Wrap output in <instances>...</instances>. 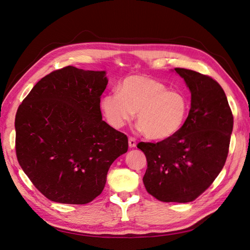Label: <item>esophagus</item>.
I'll return each mask as SVG.
<instances>
[{"instance_id":"esophagus-1","label":"esophagus","mask_w":250,"mask_h":250,"mask_svg":"<svg viewBox=\"0 0 250 250\" xmlns=\"http://www.w3.org/2000/svg\"><path fill=\"white\" fill-rule=\"evenodd\" d=\"M128 145H129L130 148H134L135 146H137V141H135L134 138H129L128 139Z\"/></svg>"}]
</instances>
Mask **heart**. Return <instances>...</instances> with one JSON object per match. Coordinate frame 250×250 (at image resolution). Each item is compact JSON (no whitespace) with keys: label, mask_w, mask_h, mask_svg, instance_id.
<instances>
[{"label":"heart","mask_w":250,"mask_h":250,"mask_svg":"<svg viewBox=\"0 0 250 250\" xmlns=\"http://www.w3.org/2000/svg\"><path fill=\"white\" fill-rule=\"evenodd\" d=\"M190 101L178 89H168L162 82L146 76H130L124 79L119 92L106 94L101 108L108 123L121 128L129 122L138 111L141 130L151 140L173 137L183 128Z\"/></svg>","instance_id":"b5f03b06"}]
</instances>
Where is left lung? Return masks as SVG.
Segmentation results:
<instances>
[{"label":"left lung","instance_id":"obj_1","mask_svg":"<svg viewBox=\"0 0 250 250\" xmlns=\"http://www.w3.org/2000/svg\"><path fill=\"white\" fill-rule=\"evenodd\" d=\"M191 92V108L183 128L156 144L139 143L147 158L146 190L164 202L193 201L221 172L229 154L233 117L228 98L214 79L174 69Z\"/></svg>","mask_w":250,"mask_h":250}]
</instances>
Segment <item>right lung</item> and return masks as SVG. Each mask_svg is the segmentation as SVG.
I'll return each instance as SVG.
<instances>
[{
  "instance_id": "1",
  "label": "right lung",
  "mask_w": 250,
  "mask_h": 250,
  "mask_svg": "<svg viewBox=\"0 0 250 250\" xmlns=\"http://www.w3.org/2000/svg\"><path fill=\"white\" fill-rule=\"evenodd\" d=\"M105 71L69 65L42 78L16 116L19 164L54 202L85 204L100 195L128 139L102 120Z\"/></svg>"
}]
</instances>
